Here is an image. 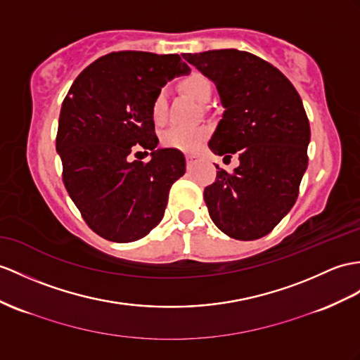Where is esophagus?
Returning a JSON list of instances; mask_svg holds the SVG:
<instances>
[{"label":"esophagus","mask_w":360,"mask_h":360,"mask_svg":"<svg viewBox=\"0 0 360 360\" xmlns=\"http://www.w3.org/2000/svg\"><path fill=\"white\" fill-rule=\"evenodd\" d=\"M197 160H198V157H197L195 154H188V155H186V165H188V168H191L192 165H195Z\"/></svg>","instance_id":"34e87169"}]
</instances>
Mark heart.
I'll use <instances>...</instances> for the list:
<instances>
[{
	"label": "heart",
	"mask_w": 360,
	"mask_h": 360,
	"mask_svg": "<svg viewBox=\"0 0 360 360\" xmlns=\"http://www.w3.org/2000/svg\"><path fill=\"white\" fill-rule=\"evenodd\" d=\"M180 86L191 98L205 103L212 94V84L209 79L198 72L191 73L185 79H181ZM151 116L155 124H163L166 119V90H160L155 94L151 107ZM209 136L207 127H172L166 129L160 136L163 146L179 151H195L201 146Z\"/></svg>",
	"instance_id": "heart-1"
}]
</instances>
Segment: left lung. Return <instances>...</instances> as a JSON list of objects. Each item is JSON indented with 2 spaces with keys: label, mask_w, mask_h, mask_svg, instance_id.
Returning a JSON list of instances; mask_svg holds the SVG:
<instances>
[{
  "label": "left lung",
  "mask_w": 360,
  "mask_h": 360,
  "mask_svg": "<svg viewBox=\"0 0 360 360\" xmlns=\"http://www.w3.org/2000/svg\"><path fill=\"white\" fill-rule=\"evenodd\" d=\"M220 94L223 117L209 140L217 155H240L232 174L217 166L205 189L215 226L241 241L258 240L295 205L309 157L310 125L292 82L255 55L235 49L183 53Z\"/></svg>",
  "instance_id": "obj_1"
}]
</instances>
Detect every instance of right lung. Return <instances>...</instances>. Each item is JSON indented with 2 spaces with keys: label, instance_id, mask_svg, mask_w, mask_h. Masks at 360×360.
I'll list each match as a JSON object with an SVG mask.
<instances>
[{
  "label": "right lung",
  "instance_id": "right-lung-1",
  "mask_svg": "<svg viewBox=\"0 0 360 360\" xmlns=\"http://www.w3.org/2000/svg\"><path fill=\"white\" fill-rule=\"evenodd\" d=\"M189 72L179 55L117 51L94 60L70 86L56 151L70 198L102 238L136 241L162 221L186 162L179 150L157 148L151 107L166 82ZM139 147L150 162L127 159Z\"/></svg>",
  "mask_w": 360,
  "mask_h": 360
}]
</instances>
